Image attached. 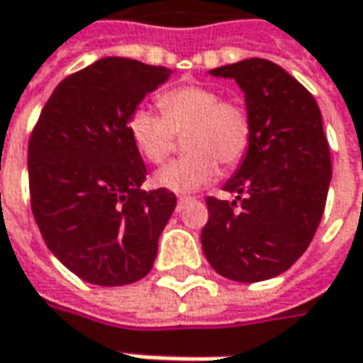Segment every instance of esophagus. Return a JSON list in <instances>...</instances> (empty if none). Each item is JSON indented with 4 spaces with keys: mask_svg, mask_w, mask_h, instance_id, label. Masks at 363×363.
<instances>
[{
    "mask_svg": "<svg viewBox=\"0 0 363 363\" xmlns=\"http://www.w3.org/2000/svg\"><path fill=\"white\" fill-rule=\"evenodd\" d=\"M189 201H191V198H179V199H177L176 210L182 211V210H184V208H186L187 203H189Z\"/></svg>",
    "mask_w": 363,
    "mask_h": 363,
    "instance_id": "obj_1",
    "label": "esophagus"
}]
</instances>
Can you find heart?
<instances>
[{
    "label": "heart",
    "mask_w": 363,
    "mask_h": 363,
    "mask_svg": "<svg viewBox=\"0 0 363 363\" xmlns=\"http://www.w3.org/2000/svg\"><path fill=\"white\" fill-rule=\"evenodd\" d=\"M160 113L138 108L128 119V133L138 152L152 164L169 155L176 133H186L187 157L169 162L155 172L153 184L174 194H194L245 157L252 142V118L244 104L221 99L216 87L176 85L157 97Z\"/></svg>",
    "instance_id": "heart-1"
}]
</instances>
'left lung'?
Segmentation results:
<instances>
[{"label": "left lung", "instance_id": "left-lung-1", "mask_svg": "<svg viewBox=\"0 0 363 363\" xmlns=\"http://www.w3.org/2000/svg\"><path fill=\"white\" fill-rule=\"evenodd\" d=\"M210 75L235 79L244 91L252 142L223 184L235 199H206L201 247L223 278L264 281L300 259L322 220L332 179L322 113L312 94L274 62L252 57Z\"/></svg>", "mask_w": 363, "mask_h": 363}]
</instances>
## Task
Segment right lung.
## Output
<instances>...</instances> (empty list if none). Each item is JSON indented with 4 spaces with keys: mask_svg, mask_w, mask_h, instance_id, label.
<instances>
[{
    "mask_svg": "<svg viewBox=\"0 0 363 363\" xmlns=\"http://www.w3.org/2000/svg\"><path fill=\"white\" fill-rule=\"evenodd\" d=\"M172 69L104 57L53 89L28 147L31 211L63 266L96 286L145 278L176 210L164 187L143 191L147 169L128 119Z\"/></svg>",
    "mask_w": 363,
    "mask_h": 363,
    "instance_id": "1",
    "label": "right lung"
}]
</instances>
